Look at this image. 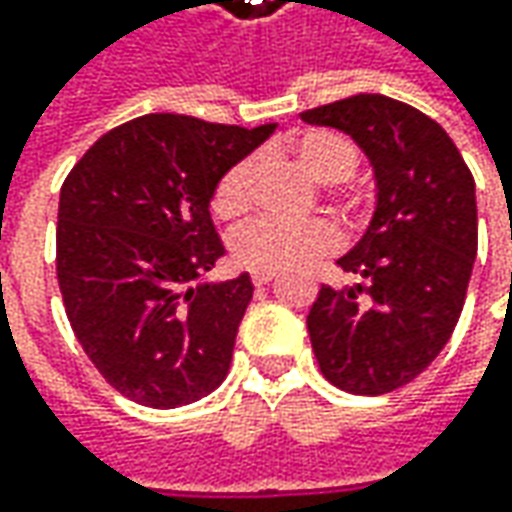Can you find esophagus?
I'll return each instance as SVG.
<instances>
[{"label": "esophagus", "mask_w": 512, "mask_h": 512, "mask_svg": "<svg viewBox=\"0 0 512 512\" xmlns=\"http://www.w3.org/2000/svg\"><path fill=\"white\" fill-rule=\"evenodd\" d=\"M250 279H253V285H256V287L270 285V279H273V273H253Z\"/></svg>", "instance_id": "1"}]
</instances>
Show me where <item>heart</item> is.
<instances>
[{"label": "heart", "instance_id": "obj_1", "mask_svg": "<svg viewBox=\"0 0 512 512\" xmlns=\"http://www.w3.org/2000/svg\"><path fill=\"white\" fill-rule=\"evenodd\" d=\"M287 148L316 182H325V185L347 182L359 168L356 145L336 130H302L287 142ZM259 173H262L259 156H242L239 162H233L213 187V196H210L213 213L225 222L245 216L247 210L256 205ZM339 245H342V236L336 225L327 219L293 222V219L265 216L233 233L230 256L236 265L253 273H282V270H296L316 259H325L330 253H336Z\"/></svg>", "mask_w": 512, "mask_h": 512}]
</instances>
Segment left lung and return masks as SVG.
Wrapping results in <instances>:
<instances>
[{"label": "left lung", "instance_id": "left-lung-1", "mask_svg": "<svg viewBox=\"0 0 512 512\" xmlns=\"http://www.w3.org/2000/svg\"><path fill=\"white\" fill-rule=\"evenodd\" d=\"M344 130L376 176V213L347 256L359 285H322L307 333L325 379L356 396L413 382L459 322L479 247L476 182L439 122L382 93L305 110Z\"/></svg>", "mask_w": 512, "mask_h": 512}]
</instances>
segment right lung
<instances>
[{
	"label": "right lung",
	"instance_id": "add662e5",
	"mask_svg": "<svg viewBox=\"0 0 512 512\" xmlns=\"http://www.w3.org/2000/svg\"><path fill=\"white\" fill-rule=\"evenodd\" d=\"M276 125L148 113L96 139L59 193L56 276L68 322L110 387L170 410L225 382L250 276L193 285L225 256L219 176Z\"/></svg>",
	"mask_w": 512,
	"mask_h": 512
}]
</instances>
